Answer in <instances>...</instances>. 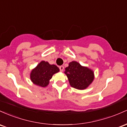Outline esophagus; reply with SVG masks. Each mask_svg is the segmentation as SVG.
Listing matches in <instances>:
<instances>
[{"label": "esophagus", "instance_id": "34e87169", "mask_svg": "<svg viewBox=\"0 0 127 127\" xmlns=\"http://www.w3.org/2000/svg\"><path fill=\"white\" fill-rule=\"evenodd\" d=\"M59 69H60V71H61V72H62V71H64V66H59Z\"/></svg>", "mask_w": 127, "mask_h": 127}]
</instances>
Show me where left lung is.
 <instances>
[{
    "label": "left lung",
    "instance_id": "left-lung-1",
    "mask_svg": "<svg viewBox=\"0 0 127 127\" xmlns=\"http://www.w3.org/2000/svg\"><path fill=\"white\" fill-rule=\"evenodd\" d=\"M65 74L67 76L71 86L79 90L88 88L94 79L93 71L83 66L76 61H72L65 68Z\"/></svg>",
    "mask_w": 127,
    "mask_h": 127
}]
</instances>
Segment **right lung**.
<instances>
[{"label": "right lung", "instance_id": "1", "mask_svg": "<svg viewBox=\"0 0 127 127\" xmlns=\"http://www.w3.org/2000/svg\"><path fill=\"white\" fill-rule=\"evenodd\" d=\"M59 71L56 65H50L47 62L41 61L31 72L30 77L35 85L41 87L47 86L53 75Z\"/></svg>", "mask_w": 127, "mask_h": 127}]
</instances>
